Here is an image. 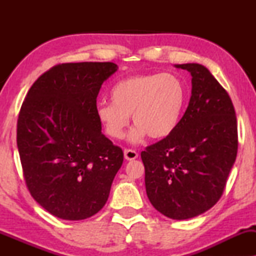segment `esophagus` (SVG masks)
Here are the masks:
<instances>
[{"instance_id":"34e87169","label":"esophagus","mask_w":256,"mask_h":256,"mask_svg":"<svg viewBox=\"0 0 256 256\" xmlns=\"http://www.w3.org/2000/svg\"><path fill=\"white\" fill-rule=\"evenodd\" d=\"M138 157V154L132 149H126L124 150V158L127 160H136Z\"/></svg>"}]
</instances>
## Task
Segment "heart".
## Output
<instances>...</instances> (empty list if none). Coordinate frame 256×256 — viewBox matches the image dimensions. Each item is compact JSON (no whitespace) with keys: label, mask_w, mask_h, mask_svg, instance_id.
<instances>
[{"label":"heart","mask_w":256,"mask_h":256,"mask_svg":"<svg viewBox=\"0 0 256 256\" xmlns=\"http://www.w3.org/2000/svg\"><path fill=\"white\" fill-rule=\"evenodd\" d=\"M110 102L100 104L96 115L110 138H124L129 116L136 127L130 132L132 142H141L146 135L162 140L180 126L188 102V88L172 73H152L129 76L110 90Z\"/></svg>","instance_id":"obj_1"}]
</instances>
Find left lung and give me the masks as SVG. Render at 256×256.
<instances>
[{"mask_svg": "<svg viewBox=\"0 0 256 256\" xmlns=\"http://www.w3.org/2000/svg\"><path fill=\"white\" fill-rule=\"evenodd\" d=\"M192 76L188 106L178 128L141 152L150 202L184 220L214 206L236 158L238 122L232 100L205 66L182 64Z\"/></svg>", "mask_w": 256, "mask_h": 256, "instance_id": "8db88e82", "label": "left lung"}]
</instances>
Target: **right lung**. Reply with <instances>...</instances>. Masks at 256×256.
I'll use <instances>...</instances> for the list:
<instances>
[{
  "mask_svg": "<svg viewBox=\"0 0 256 256\" xmlns=\"http://www.w3.org/2000/svg\"><path fill=\"white\" fill-rule=\"evenodd\" d=\"M114 62H65L30 87L17 120L28 190L42 208L82 220L106 204L124 152L101 132L96 98Z\"/></svg>",
  "mask_w": 256,
  "mask_h": 256,
  "instance_id": "1",
  "label": "right lung"
}]
</instances>
